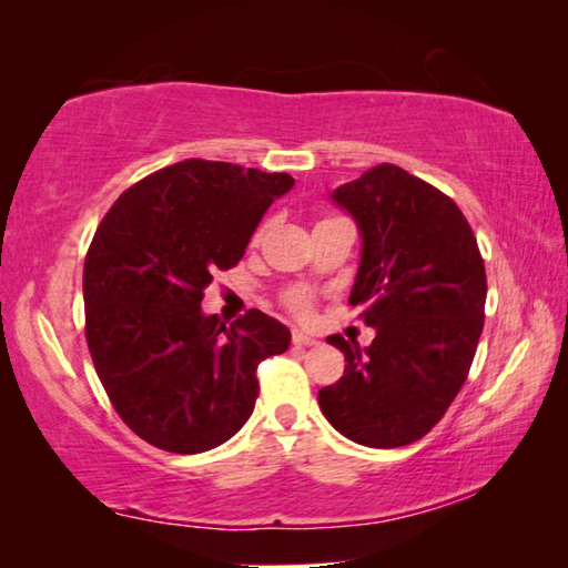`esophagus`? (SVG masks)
<instances>
[{
    "instance_id": "obj_1",
    "label": "esophagus",
    "mask_w": 568,
    "mask_h": 568,
    "mask_svg": "<svg viewBox=\"0 0 568 568\" xmlns=\"http://www.w3.org/2000/svg\"><path fill=\"white\" fill-rule=\"evenodd\" d=\"M293 345L295 348H313V345H318V341L311 338V335L303 331H293Z\"/></svg>"
}]
</instances>
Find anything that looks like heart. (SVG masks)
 Here are the masks:
<instances>
[{
	"label": "heart",
	"mask_w": 568,
	"mask_h": 568,
	"mask_svg": "<svg viewBox=\"0 0 568 568\" xmlns=\"http://www.w3.org/2000/svg\"><path fill=\"white\" fill-rule=\"evenodd\" d=\"M291 307L297 313H307V307H311V297H307V293L297 291L291 295Z\"/></svg>",
	"instance_id": "obj_1"
}]
</instances>
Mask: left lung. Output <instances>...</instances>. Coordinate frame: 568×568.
<instances>
[{"label":"left lung","instance_id":"left-lung-1","mask_svg":"<svg viewBox=\"0 0 568 568\" xmlns=\"http://www.w3.org/2000/svg\"><path fill=\"white\" fill-rule=\"evenodd\" d=\"M331 200L361 230L351 305L376 338L361 348L331 335L345 371L318 390L321 410L355 444L408 446L466 383L484 331V261L454 200L388 162L335 187Z\"/></svg>","mask_w":568,"mask_h":568}]
</instances>
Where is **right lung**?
Instances as JSON below:
<instances>
[{
  "mask_svg": "<svg viewBox=\"0 0 568 568\" xmlns=\"http://www.w3.org/2000/svg\"><path fill=\"white\" fill-rule=\"evenodd\" d=\"M287 172L182 160L124 190L84 261V323L94 371L120 418L170 454H203L245 426L257 363L291 331L261 311L230 328L205 315L215 271L245 255Z\"/></svg>",
  "mask_w": 568,
  "mask_h": 568,
  "instance_id": "add662e5",
  "label": "right lung"
}]
</instances>
